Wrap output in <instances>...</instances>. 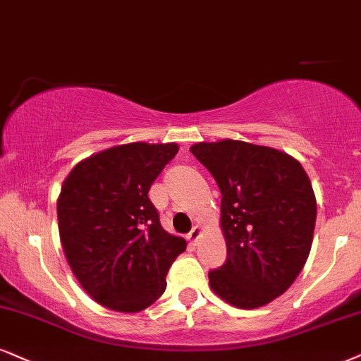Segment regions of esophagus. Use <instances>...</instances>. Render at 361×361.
<instances>
[{
	"mask_svg": "<svg viewBox=\"0 0 361 361\" xmlns=\"http://www.w3.org/2000/svg\"><path fill=\"white\" fill-rule=\"evenodd\" d=\"M199 238H201V228H199V226H194L192 231H190L189 235H188V239L192 244H195V243H197Z\"/></svg>",
	"mask_w": 361,
	"mask_h": 361,
	"instance_id": "34e87169",
	"label": "esophagus"
}]
</instances>
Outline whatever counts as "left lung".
<instances>
[{
  "label": "left lung",
  "mask_w": 361,
  "mask_h": 361,
  "mask_svg": "<svg viewBox=\"0 0 361 361\" xmlns=\"http://www.w3.org/2000/svg\"><path fill=\"white\" fill-rule=\"evenodd\" d=\"M194 157L219 185L228 259L209 271L212 291L243 310L259 308L295 283L308 259L317 199L291 155L241 140L199 142Z\"/></svg>",
  "instance_id": "left-lung-1"
}]
</instances>
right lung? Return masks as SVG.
<instances>
[{
    "instance_id": "1",
    "label": "right lung",
    "mask_w": 361,
    "mask_h": 361,
    "mask_svg": "<svg viewBox=\"0 0 361 361\" xmlns=\"http://www.w3.org/2000/svg\"><path fill=\"white\" fill-rule=\"evenodd\" d=\"M177 152V144L112 147L77 164L61 185L56 214L66 261L105 308L137 313L152 305L185 251V239L164 231L149 199Z\"/></svg>"
}]
</instances>
